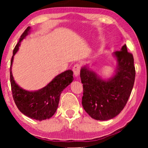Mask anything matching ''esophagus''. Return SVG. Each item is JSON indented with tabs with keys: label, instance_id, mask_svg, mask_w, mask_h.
I'll return each mask as SVG.
<instances>
[{
	"label": "esophagus",
	"instance_id": "obj_1",
	"mask_svg": "<svg viewBox=\"0 0 148 148\" xmlns=\"http://www.w3.org/2000/svg\"><path fill=\"white\" fill-rule=\"evenodd\" d=\"M81 69V66L79 64H75L73 67V71L74 73V75L75 77H77L79 75Z\"/></svg>",
	"mask_w": 148,
	"mask_h": 148
}]
</instances>
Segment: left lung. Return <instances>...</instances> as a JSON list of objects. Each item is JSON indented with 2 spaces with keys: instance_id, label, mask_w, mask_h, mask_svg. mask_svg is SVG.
I'll use <instances>...</instances> for the list:
<instances>
[{
  "instance_id": "1",
  "label": "left lung",
  "mask_w": 148,
  "mask_h": 148,
  "mask_svg": "<svg viewBox=\"0 0 148 148\" xmlns=\"http://www.w3.org/2000/svg\"><path fill=\"white\" fill-rule=\"evenodd\" d=\"M114 55L117 60L116 73L108 80L102 79L87 66L81 69L82 106L96 120H109L117 116L125 108L134 85V59L127 52L126 44Z\"/></svg>"
}]
</instances>
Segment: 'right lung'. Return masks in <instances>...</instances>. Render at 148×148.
<instances>
[{"mask_svg": "<svg viewBox=\"0 0 148 148\" xmlns=\"http://www.w3.org/2000/svg\"><path fill=\"white\" fill-rule=\"evenodd\" d=\"M30 27H27L13 50L10 67V80L13 98L18 109L23 114L38 121L50 119L56 112L60 96L73 80L71 70H67L56 76L47 86L36 92L23 90L16 84L11 71L13 56L19 50L22 40L28 35Z\"/></svg>", "mask_w": 148, "mask_h": 148, "instance_id": "right-lung-1", "label": "right lung"}]
</instances>
